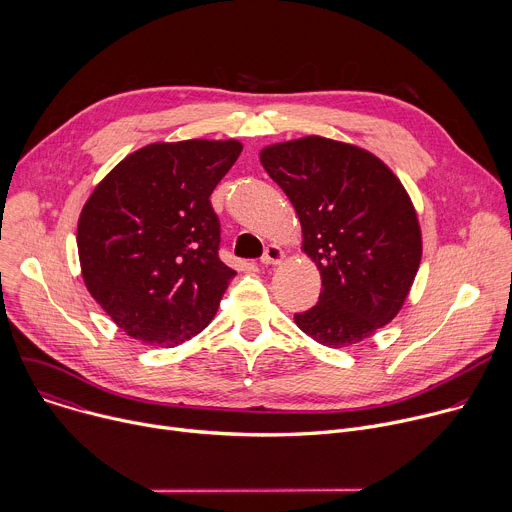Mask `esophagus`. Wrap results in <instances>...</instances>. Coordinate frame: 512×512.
<instances>
[{
	"instance_id": "esophagus-1",
	"label": "esophagus",
	"mask_w": 512,
	"mask_h": 512,
	"mask_svg": "<svg viewBox=\"0 0 512 512\" xmlns=\"http://www.w3.org/2000/svg\"><path fill=\"white\" fill-rule=\"evenodd\" d=\"M283 249L279 245H269L261 257L263 265H279L283 261Z\"/></svg>"
}]
</instances>
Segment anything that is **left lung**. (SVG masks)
<instances>
[{
	"instance_id": "8db88e82",
	"label": "left lung",
	"mask_w": 512,
	"mask_h": 512,
	"mask_svg": "<svg viewBox=\"0 0 512 512\" xmlns=\"http://www.w3.org/2000/svg\"><path fill=\"white\" fill-rule=\"evenodd\" d=\"M259 160L294 204L302 251L322 277L318 304L296 324L330 348L373 336L403 308L421 261L401 180L375 154L320 135L267 145Z\"/></svg>"
}]
</instances>
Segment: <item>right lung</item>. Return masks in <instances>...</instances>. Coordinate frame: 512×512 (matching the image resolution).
I'll return each mask as SVG.
<instances>
[{
  "label": "right lung",
  "mask_w": 512,
  "mask_h": 512,
  "mask_svg": "<svg viewBox=\"0 0 512 512\" xmlns=\"http://www.w3.org/2000/svg\"><path fill=\"white\" fill-rule=\"evenodd\" d=\"M241 152L237 139L156 141L121 160L85 202L81 273L127 336L178 346L214 318L237 271L218 257L210 194Z\"/></svg>",
  "instance_id": "add662e5"
}]
</instances>
